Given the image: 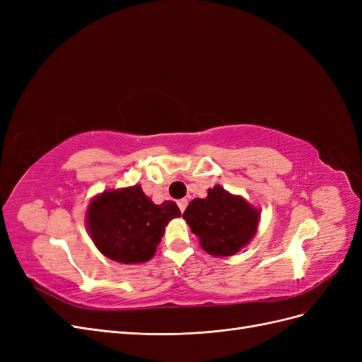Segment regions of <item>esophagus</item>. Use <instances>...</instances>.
<instances>
[{"instance_id":"esophagus-1","label":"esophagus","mask_w":362,"mask_h":362,"mask_svg":"<svg viewBox=\"0 0 362 362\" xmlns=\"http://www.w3.org/2000/svg\"><path fill=\"white\" fill-rule=\"evenodd\" d=\"M187 199H180L178 201V206H180V210H181V213H184V210H185V206H187Z\"/></svg>"}]
</instances>
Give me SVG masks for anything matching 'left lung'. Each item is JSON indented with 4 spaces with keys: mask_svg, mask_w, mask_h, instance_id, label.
Returning a JSON list of instances; mask_svg holds the SVG:
<instances>
[{
    "mask_svg": "<svg viewBox=\"0 0 362 362\" xmlns=\"http://www.w3.org/2000/svg\"><path fill=\"white\" fill-rule=\"evenodd\" d=\"M182 217L199 237L205 252L213 257H229L255 235L259 214L240 196L216 185L205 199H193Z\"/></svg>",
    "mask_w": 362,
    "mask_h": 362,
    "instance_id": "obj_1",
    "label": "left lung"
}]
</instances>
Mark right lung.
<instances>
[{
    "label": "right lung",
    "mask_w": 362,
    "mask_h": 362,
    "mask_svg": "<svg viewBox=\"0 0 362 362\" xmlns=\"http://www.w3.org/2000/svg\"><path fill=\"white\" fill-rule=\"evenodd\" d=\"M180 216L173 201L156 205L140 185H134L95 198L87 211V228L93 243L107 258L136 264L154 257L164 226Z\"/></svg>",
    "instance_id": "obj_1"
}]
</instances>
